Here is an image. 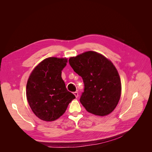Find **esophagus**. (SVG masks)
Masks as SVG:
<instances>
[{
	"mask_svg": "<svg viewBox=\"0 0 152 152\" xmlns=\"http://www.w3.org/2000/svg\"><path fill=\"white\" fill-rule=\"evenodd\" d=\"M73 94L75 96L76 98H78V96H79V93H78V92H77V91L74 92V93H73Z\"/></svg>",
	"mask_w": 152,
	"mask_h": 152,
	"instance_id": "34e87169",
	"label": "esophagus"
}]
</instances>
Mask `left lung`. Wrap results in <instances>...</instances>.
I'll use <instances>...</instances> for the list:
<instances>
[{"instance_id": "8db88e82", "label": "left lung", "mask_w": 152, "mask_h": 152, "mask_svg": "<svg viewBox=\"0 0 152 152\" xmlns=\"http://www.w3.org/2000/svg\"><path fill=\"white\" fill-rule=\"evenodd\" d=\"M69 63L83 80L84 89L80 102L87 111L99 116L112 112L120 99L122 89L120 76L113 63L94 51L70 58Z\"/></svg>"}]
</instances>
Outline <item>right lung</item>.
<instances>
[{
  "mask_svg": "<svg viewBox=\"0 0 152 152\" xmlns=\"http://www.w3.org/2000/svg\"><path fill=\"white\" fill-rule=\"evenodd\" d=\"M66 58L44 59L32 71L26 84V98L35 115L44 121H54L65 112L75 98L61 78Z\"/></svg>",
  "mask_w": 152,
  "mask_h": 152,
  "instance_id": "1",
  "label": "right lung"
}]
</instances>
